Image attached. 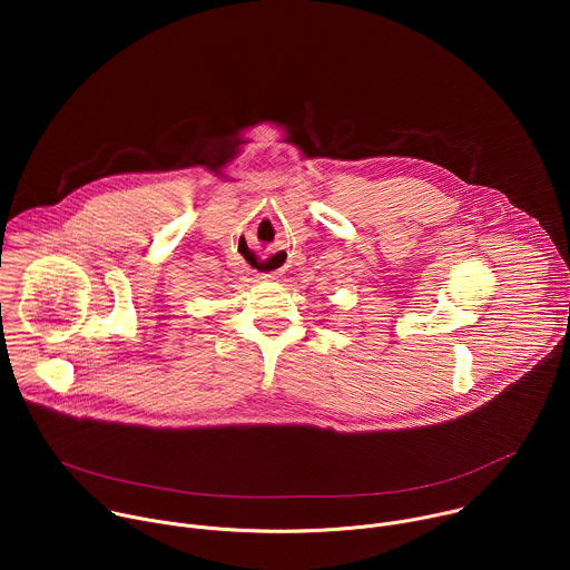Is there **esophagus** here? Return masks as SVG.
<instances>
[{
	"instance_id": "esophagus-1",
	"label": "esophagus",
	"mask_w": 570,
	"mask_h": 570,
	"mask_svg": "<svg viewBox=\"0 0 570 570\" xmlns=\"http://www.w3.org/2000/svg\"><path fill=\"white\" fill-rule=\"evenodd\" d=\"M264 279H275V275H264Z\"/></svg>"
}]
</instances>
